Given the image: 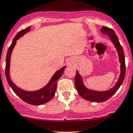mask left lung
Wrapping results in <instances>:
<instances>
[{
  "instance_id": "1",
  "label": "left lung",
  "mask_w": 133,
  "mask_h": 133,
  "mask_svg": "<svg viewBox=\"0 0 133 133\" xmlns=\"http://www.w3.org/2000/svg\"><path fill=\"white\" fill-rule=\"evenodd\" d=\"M101 32L104 35H107L109 37L110 39L112 42L113 44L118 52L119 61L121 64L120 74H119L118 81L116 85L109 90H105V91H96V90L87 89L85 86L82 77L80 76L77 70L76 71V77H75V86L80 96L86 100L92 102H97V103L105 102L111 96H112L122 85L124 80L125 75V63L124 53H123V48L119 43L118 37L116 35V33L112 29L105 27V26H102L101 29Z\"/></svg>"
}]
</instances>
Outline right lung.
Here are the masks:
<instances>
[{
	"label": "right lung",
	"instance_id": "obj_1",
	"mask_svg": "<svg viewBox=\"0 0 133 133\" xmlns=\"http://www.w3.org/2000/svg\"><path fill=\"white\" fill-rule=\"evenodd\" d=\"M30 28H31V26H29V27L26 28L24 30H22L14 37V40H13L12 43H11L10 46L9 47L8 50L6 59L5 74H6V77L7 79L8 83L10 85V87L14 90V92L16 94V95H17L22 100H23L26 103H29V104L34 105H41L44 104V103L50 101L54 96L55 93L56 92V88H57V80L62 76L64 70L66 66H65L62 67L61 69L57 70L52 76L48 83L39 90H35V91H26V90L20 89L14 84V83L11 81L10 75V66L11 52H12L14 47H15V44L17 43V40L21 37L22 36H23L25 34L30 31Z\"/></svg>",
	"mask_w": 133,
	"mask_h": 133
}]
</instances>
